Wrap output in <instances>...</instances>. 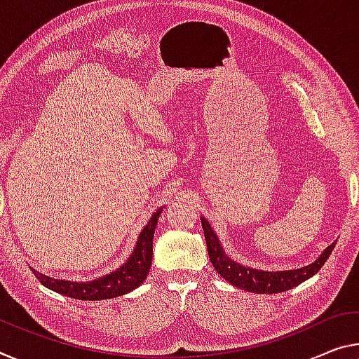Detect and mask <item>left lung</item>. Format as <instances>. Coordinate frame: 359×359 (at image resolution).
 <instances>
[{
    "label": "left lung",
    "mask_w": 359,
    "mask_h": 359,
    "mask_svg": "<svg viewBox=\"0 0 359 359\" xmlns=\"http://www.w3.org/2000/svg\"><path fill=\"white\" fill-rule=\"evenodd\" d=\"M201 225L208 244L209 260L215 271H217L222 278H225L230 284H233V286L241 287L244 291L255 294H276L289 291V289L299 286L300 283L306 281L309 278L316 275V273L321 270V266L326 264L332 249L335 248L334 241L331 246L324 249L323 254L313 262V264L305 265L302 269L286 271H262L251 269V266H243L238 264V262L230 259L229 255L224 252L219 238L215 236L214 230L210 229V224L204 217H201Z\"/></svg>",
    "instance_id": "1"
}]
</instances>
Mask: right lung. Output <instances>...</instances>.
Segmentation results:
<instances>
[{
	"label": "right lung",
	"instance_id": "1",
	"mask_svg": "<svg viewBox=\"0 0 359 359\" xmlns=\"http://www.w3.org/2000/svg\"><path fill=\"white\" fill-rule=\"evenodd\" d=\"M161 210L163 208H159L151 215L149 224L145 225V229L139 235V240L135 243V248L133 254H130V257L118 270L108 273V275L102 278H97V280L86 283L55 280V278L46 276L32 269L33 275L38 278L43 286L78 300L115 299L119 297V295L134 291V289H137L145 281V278L150 271L153 257V235H155V229L159 215H161Z\"/></svg>",
	"mask_w": 359,
	"mask_h": 359
}]
</instances>
